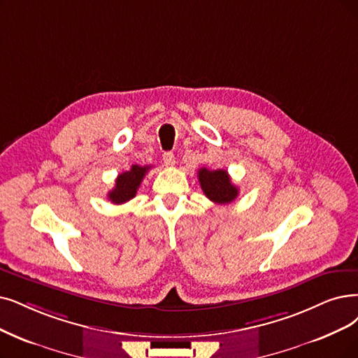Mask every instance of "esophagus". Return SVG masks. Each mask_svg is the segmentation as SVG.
Instances as JSON below:
<instances>
[{
  "label": "esophagus",
  "instance_id": "esophagus-1",
  "mask_svg": "<svg viewBox=\"0 0 358 358\" xmlns=\"http://www.w3.org/2000/svg\"><path fill=\"white\" fill-rule=\"evenodd\" d=\"M163 163H164V166L166 167H170V166H175V163H176V160H175V155H173V152H164L163 154Z\"/></svg>",
  "mask_w": 358,
  "mask_h": 358
}]
</instances>
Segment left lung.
Wrapping results in <instances>:
<instances>
[{"label": "left lung", "mask_w": 358, "mask_h": 358, "mask_svg": "<svg viewBox=\"0 0 358 358\" xmlns=\"http://www.w3.org/2000/svg\"><path fill=\"white\" fill-rule=\"evenodd\" d=\"M198 180L201 189L210 201L216 204H229L236 199L239 189L231 180L226 170H208L201 167L198 170Z\"/></svg>", "instance_id": "1"}]
</instances>
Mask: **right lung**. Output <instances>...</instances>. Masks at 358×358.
Segmentation results:
<instances>
[{"instance_id":"add662e5","label":"right lung","mask_w":358,"mask_h":358,"mask_svg":"<svg viewBox=\"0 0 358 358\" xmlns=\"http://www.w3.org/2000/svg\"><path fill=\"white\" fill-rule=\"evenodd\" d=\"M151 166H138L134 164L131 170L123 171L116 179L114 188L107 194L108 199L113 204H124L136 195L138 188L141 187V182L147 175V171Z\"/></svg>"}]
</instances>
